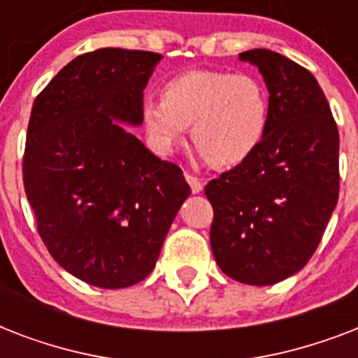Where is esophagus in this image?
<instances>
[{
  "label": "esophagus",
  "mask_w": 358,
  "mask_h": 358,
  "mask_svg": "<svg viewBox=\"0 0 358 358\" xmlns=\"http://www.w3.org/2000/svg\"><path fill=\"white\" fill-rule=\"evenodd\" d=\"M185 180H187V184L191 185V191H193V193H201V191H202V182L199 178H196L195 174L185 173Z\"/></svg>",
  "instance_id": "obj_1"
}]
</instances>
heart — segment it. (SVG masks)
Masks as SVG:
<instances>
[{"instance_id":"obj_1","label":"heart","mask_w":358,"mask_h":358,"mask_svg":"<svg viewBox=\"0 0 358 358\" xmlns=\"http://www.w3.org/2000/svg\"><path fill=\"white\" fill-rule=\"evenodd\" d=\"M162 96L141 106L146 134L159 152H173L191 124L202 156L215 167H234L266 137L269 96L249 74L189 70L165 81Z\"/></svg>"}]
</instances>
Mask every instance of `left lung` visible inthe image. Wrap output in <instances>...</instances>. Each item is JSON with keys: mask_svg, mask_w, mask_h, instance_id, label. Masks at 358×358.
Returning <instances> with one entry per match:
<instances>
[{"mask_svg": "<svg viewBox=\"0 0 358 358\" xmlns=\"http://www.w3.org/2000/svg\"><path fill=\"white\" fill-rule=\"evenodd\" d=\"M269 91V126L249 159L204 187L215 262L238 282L267 286L306 266L338 202V126L316 78L271 50L239 53Z\"/></svg>", "mask_w": 358, "mask_h": 358, "instance_id": "obj_1", "label": "left lung"}]
</instances>
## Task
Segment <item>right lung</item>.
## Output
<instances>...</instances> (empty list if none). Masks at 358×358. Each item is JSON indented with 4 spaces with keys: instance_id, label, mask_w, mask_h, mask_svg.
Listing matches in <instances>:
<instances>
[{
    "instance_id": "obj_1",
    "label": "right lung",
    "mask_w": 358,
    "mask_h": 358,
    "mask_svg": "<svg viewBox=\"0 0 358 358\" xmlns=\"http://www.w3.org/2000/svg\"><path fill=\"white\" fill-rule=\"evenodd\" d=\"M159 53L100 48L70 61L35 98L24 189L53 260L98 288L150 275L191 187L121 122L139 126Z\"/></svg>"
}]
</instances>
